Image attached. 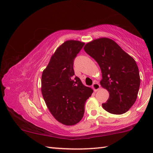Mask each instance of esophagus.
Masks as SVG:
<instances>
[{
    "label": "esophagus",
    "instance_id": "1",
    "mask_svg": "<svg viewBox=\"0 0 153 153\" xmlns=\"http://www.w3.org/2000/svg\"><path fill=\"white\" fill-rule=\"evenodd\" d=\"M100 84L99 83H98L97 82H95L94 83L93 85H92V87H93V90L95 91H97V90L98 89H99V88H100Z\"/></svg>",
    "mask_w": 153,
    "mask_h": 153
}]
</instances>
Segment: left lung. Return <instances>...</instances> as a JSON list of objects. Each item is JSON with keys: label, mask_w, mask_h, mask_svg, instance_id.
Instances as JSON below:
<instances>
[{"label": "left lung", "mask_w": 153, "mask_h": 153, "mask_svg": "<svg viewBox=\"0 0 153 153\" xmlns=\"http://www.w3.org/2000/svg\"><path fill=\"white\" fill-rule=\"evenodd\" d=\"M86 53L95 60L102 71L100 85L109 92L103 108L114 114H122L137 99L140 76L136 62L108 38H100L85 45Z\"/></svg>", "instance_id": "left-lung-1"}]
</instances>
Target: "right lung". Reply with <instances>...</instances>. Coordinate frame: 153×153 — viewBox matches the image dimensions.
Here are the masks:
<instances>
[{
	"instance_id": "1",
	"label": "right lung",
	"mask_w": 153,
	"mask_h": 153,
	"mask_svg": "<svg viewBox=\"0 0 153 153\" xmlns=\"http://www.w3.org/2000/svg\"><path fill=\"white\" fill-rule=\"evenodd\" d=\"M85 43L70 40L61 45L43 71L41 92L54 118L66 126L82 119L86 100L93 91L75 76L74 61Z\"/></svg>"
}]
</instances>
